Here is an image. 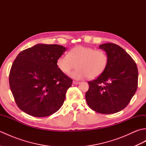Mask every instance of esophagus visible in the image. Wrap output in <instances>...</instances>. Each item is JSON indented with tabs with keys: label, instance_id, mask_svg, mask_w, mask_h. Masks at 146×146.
<instances>
[{
	"label": "esophagus",
	"instance_id": "obj_1",
	"mask_svg": "<svg viewBox=\"0 0 146 146\" xmlns=\"http://www.w3.org/2000/svg\"><path fill=\"white\" fill-rule=\"evenodd\" d=\"M73 83L74 85H78V84H80V82H76V81H73Z\"/></svg>",
	"mask_w": 146,
	"mask_h": 146
}]
</instances>
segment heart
Returning <instances> with one entry per match:
<instances>
[{
    "instance_id": "b5f03b06",
    "label": "heart",
    "mask_w": 146,
    "mask_h": 146,
    "mask_svg": "<svg viewBox=\"0 0 146 146\" xmlns=\"http://www.w3.org/2000/svg\"><path fill=\"white\" fill-rule=\"evenodd\" d=\"M108 64V56L104 49L89 46H77L71 49L68 55H62L57 59L58 69L64 74L78 68L71 73L73 78L82 80L88 77L94 80L103 74Z\"/></svg>"
}]
</instances>
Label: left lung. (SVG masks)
Masks as SVG:
<instances>
[{
	"mask_svg": "<svg viewBox=\"0 0 146 146\" xmlns=\"http://www.w3.org/2000/svg\"><path fill=\"white\" fill-rule=\"evenodd\" d=\"M107 52L108 64L102 75L88 82L86 101L98 113H117L127 107L137 90L138 70L132 57L113 43L99 46Z\"/></svg>",
	"mask_w": 146,
	"mask_h": 146,
	"instance_id": "left-lung-1",
	"label": "left lung"
}]
</instances>
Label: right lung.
<instances>
[{
	"mask_svg": "<svg viewBox=\"0 0 146 146\" xmlns=\"http://www.w3.org/2000/svg\"><path fill=\"white\" fill-rule=\"evenodd\" d=\"M66 49L58 44H38L17 55L10 70L9 85L21 110L43 117L61 107L73 82L56 65Z\"/></svg>",
	"mask_w": 146,
	"mask_h": 146,
	"instance_id": "obj_1",
	"label": "right lung"
}]
</instances>
